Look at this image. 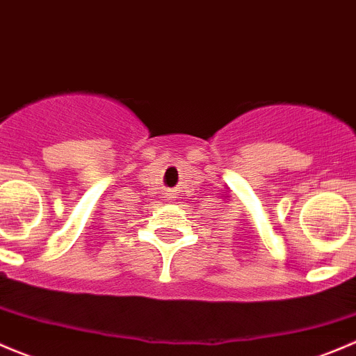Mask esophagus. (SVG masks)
<instances>
[{"label": "esophagus", "mask_w": 356, "mask_h": 356, "mask_svg": "<svg viewBox=\"0 0 356 356\" xmlns=\"http://www.w3.org/2000/svg\"><path fill=\"white\" fill-rule=\"evenodd\" d=\"M168 199H170V200H173V199H177V197H175L173 193H168Z\"/></svg>", "instance_id": "esophagus-1"}]
</instances>
